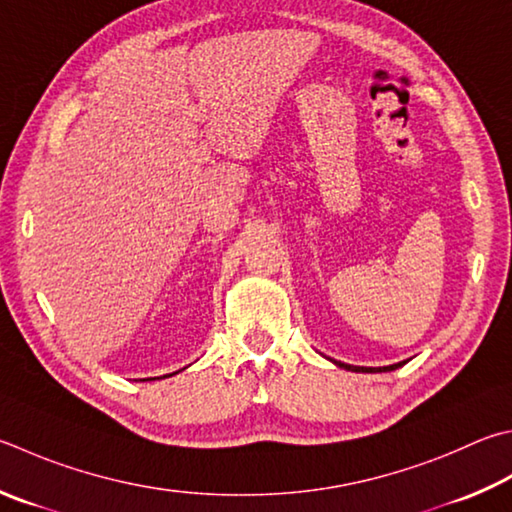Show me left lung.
<instances>
[{"mask_svg": "<svg viewBox=\"0 0 512 512\" xmlns=\"http://www.w3.org/2000/svg\"><path fill=\"white\" fill-rule=\"evenodd\" d=\"M333 362H336L338 367L347 369V371H362V374H376V371H394V369H398V367H403L407 360L396 362V365H389V367H356V365H347V362H338V360H333Z\"/></svg>", "mask_w": 512, "mask_h": 512, "instance_id": "8db88e82", "label": "left lung"}]
</instances>
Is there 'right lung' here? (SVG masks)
<instances>
[{
  "instance_id": "obj_1",
  "label": "right lung",
  "mask_w": 512,
  "mask_h": 512,
  "mask_svg": "<svg viewBox=\"0 0 512 512\" xmlns=\"http://www.w3.org/2000/svg\"><path fill=\"white\" fill-rule=\"evenodd\" d=\"M167 376H172V374H167ZM167 376H163V378H167ZM152 380V378H150Z\"/></svg>"
}]
</instances>
